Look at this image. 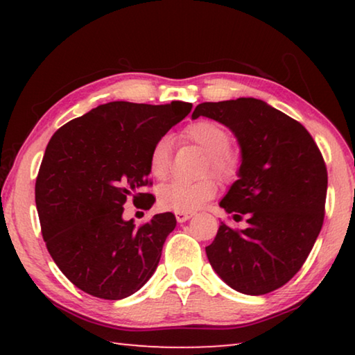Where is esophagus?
Masks as SVG:
<instances>
[{"mask_svg": "<svg viewBox=\"0 0 355 355\" xmlns=\"http://www.w3.org/2000/svg\"><path fill=\"white\" fill-rule=\"evenodd\" d=\"M192 216H194L192 213H175V218H177V220L180 222V224H183V222L189 220Z\"/></svg>", "mask_w": 355, "mask_h": 355, "instance_id": "34e87169", "label": "esophagus"}]
</instances>
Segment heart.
Instances as JSON below:
<instances>
[{
  "instance_id": "heart-1",
  "label": "heart",
  "mask_w": 355,
  "mask_h": 355,
  "mask_svg": "<svg viewBox=\"0 0 355 355\" xmlns=\"http://www.w3.org/2000/svg\"><path fill=\"white\" fill-rule=\"evenodd\" d=\"M183 136L199 146L207 153V172H211L222 182H228L238 175L239 155L230 146V135L222 125L211 120H199L186 127ZM171 137H159L150 150L148 169L158 180L167 177L171 169ZM218 192V186L211 178L189 183L175 180L158 191V203L161 208L175 213H194L209 202Z\"/></svg>"
}]
</instances>
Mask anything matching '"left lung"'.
I'll list each match as a JSON object with an SVG mask.
<instances>
[{
  "instance_id": "1",
  "label": "left lung",
  "mask_w": 355,
  "mask_h": 355,
  "mask_svg": "<svg viewBox=\"0 0 355 355\" xmlns=\"http://www.w3.org/2000/svg\"><path fill=\"white\" fill-rule=\"evenodd\" d=\"M208 117L235 135L241 164L219 207L248 227L220 222L205 248L225 284L260 296L284 286L307 260L320 235L327 169L313 137L296 120L258 98L200 103L192 119Z\"/></svg>"
}]
</instances>
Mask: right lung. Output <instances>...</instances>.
<instances>
[{"instance_id": "1", "label": "right lung", "mask_w": 355, "mask_h": 355, "mask_svg": "<svg viewBox=\"0 0 355 355\" xmlns=\"http://www.w3.org/2000/svg\"><path fill=\"white\" fill-rule=\"evenodd\" d=\"M192 110L186 101H111L70 120L48 142L35 180V205L46 249L76 288L119 300L135 294L158 268L172 213L146 224L122 218L128 197L152 208L148 156L155 142Z\"/></svg>"}]
</instances>
